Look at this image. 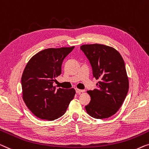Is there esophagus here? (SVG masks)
Returning a JSON list of instances; mask_svg holds the SVG:
<instances>
[{
    "label": "esophagus",
    "instance_id": "obj_1",
    "mask_svg": "<svg viewBox=\"0 0 149 149\" xmlns=\"http://www.w3.org/2000/svg\"><path fill=\"white\" fill-rule=\"evenodd\" d=\"M75 92H76L77 94H79V93H81V92H84V90H79V89H77V88H76V89H75Z\"/></svg>",
    "mask_w": 149,
    "mask_h": 149
}]
</instances>
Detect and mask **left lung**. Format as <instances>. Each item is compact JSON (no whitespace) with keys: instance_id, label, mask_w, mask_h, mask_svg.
I'll use <instances>...</instances> for the list:
<instances>
[{"instance_id":"obj_1","label":"left lung","mask_w":149,"mask_h":149,"mask_svg":"<svg viewBox=\"0 0 149 149\" xmlns=\"http://www.w3.org/2000/svg\"><path fill=\"white\" fill-rule=\"evenodd\" d=\"M80 49L90 61L93 76L99 79L97 88L88 91L91 101L85 106L86 112L94 118H107L116 114L127 95L129 85L124 61L109 46L83 45Z\"/></svg>"}]
</instances>
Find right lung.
I'll return each mask as SVG.
<instances>
[{"label": "right lung", "mask_w": 149, "mask_h": 149, "mask_svg": "<svg viewBox=\"0 0 149 149\" xmlns=\"http://www.w3.org/2000/svg\"><path fill=\"white\" fill-rule=\"evenodd\" d=\"M74 47L46 49L35 55L26 64L21 77L23 98L39 118L54 120L65 114L74 97V88L56 90L55 77L61 74L63 59Z\"/></svg>", "instance_id": "1"}]
</instances>
